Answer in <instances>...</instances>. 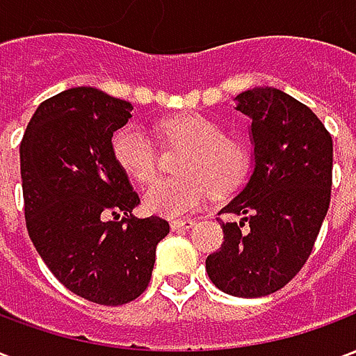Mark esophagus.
I'll return each mask as SVG.
<instances>
[{"instance_id":"obj_1","label":"esophagus","mask_w":356,"mask_h":356,"mask_svg":"<svg viewBox=\"0 0 356 356\" xmlns=\"http://www.w3.org/2000/svg\"><path fill=\"white\" fill-rule=\"evenodd\" d=\"M194 227L193 219H185V221H173L171 223V231H186V229H191Z\"/></svg>"}]
</instances>
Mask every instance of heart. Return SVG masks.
I'll return each mask as SVG.
<instances>
[{
  "instance_id": "obj_1",
  "label": "heart",
  "mask_w": 356,
  "mask_h": 356,
  "mask_svg": "<svg viewBox=\"0 0 356 356\" xmlns=\"http://www.w3.org/2000/svg\"><path fill=\"white\" fill-rule=\"evenodd\" d=\"M160 131L171 143L186 150L179 160L181 175L158 179L143 196L148 213L168 219L198 209L211 188L219 194L234 191L250 170V148L238 137L225 135L217 120L198 112L177 114L160 124ZM112 156L127 177L147 185L156 175V150L139 125H122L112 135Z\"/></svg>"
}]
</instances>
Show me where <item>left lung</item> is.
Returning a JSON list of instances; mask_svg holds the SVG:
<instances>
[{
	"label": "left lung",
	"mask_w": 356,
	"mask_h": 356,
	"mask_svg": "<svg viewBox=\"0 0 356 356\" xmlns=\"http://www.w3.org/2000/svg\"><path fill=\"white\" fill-rule=\"evenodd\" d=\"M252 120L254 171L219 213L223 244L208 255L211 282L229 296L263 298L298 275L330 206L332 137L313 110L276 88L236 95Z\"/></svg>",
	"instance_id": "left-lung-1"
}]
</instances>
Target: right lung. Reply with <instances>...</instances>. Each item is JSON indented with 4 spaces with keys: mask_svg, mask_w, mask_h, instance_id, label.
Wrapping results in <instances>:
<instances>
[{
    "mask_svg": "<svg viewBox=\"0 0 356 356\" xmlns=\"http://www.w3.org/2000/svg\"><path fill=\"white\" fill-rule=\"evenodd\" d=\"M131 110L95 88L66 89L38 106L20 143L28 234L58 282L99 305L147 290L170 232L160 217L133 216L139 196L112 156V135ZM120 213L128 219L108 221Z\"/></svg>",
    "mask_w": 356,
    "mask_h": 356,
    "instance_id": "add662e5",
    "label": "right lung"
}]
</instances>
